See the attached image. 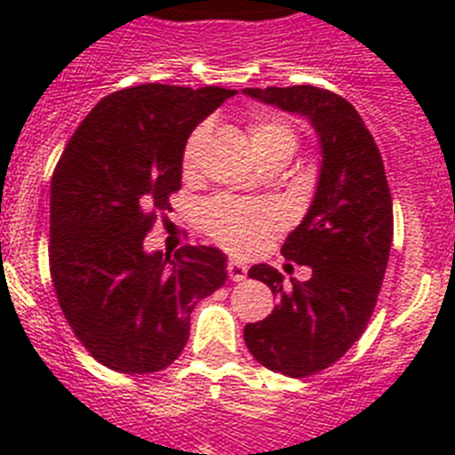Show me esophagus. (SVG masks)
Wrapping results in <instances>:
<instances>
[{
  "label": "esophagus",
  "mask_w": 455,
  "mask_h": 455,
  "mask_svg": "<svg viewBox=\"0 0 455 455\" xmlns=\"http://www.w3.org/2000/svg\"><path fill=\"white\" fill-rule=\"evenodd\" d=\"M228 275H230L232 283H241V280H246L248 267L246 264L236 262V259H230V262H228Z\"/></svg>",
  "instance_id": "obj_1"
}]
</instances>
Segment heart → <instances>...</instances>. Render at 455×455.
Returning <instances> with one entry per match:
<instances>
[{
    "mask_svg": "<svg viewBox=\"0 0 455 455\" xmlns=\"http://www.w3.org/2000/svg\"><path fill=\"white\" fill-rule=\"evenodd\" d=\"M248 139L255 155H264L268 150H289L296 148V132L287 123L275 118H255L248 124ZM203 130H196L188 136L182 152L184 171L191 168L196 152H198ZM200 223L204 232L220 246L232 252L255 251L277 225V212L268 204L243 203L235 198H212L200 207Z\"/></svg>",
    "mask_w": 455,
    "mask_h": 455,
    "instance_id": "b5f03b06",
    "label": "heart"
}]
</instances>
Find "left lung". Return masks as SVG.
<instances>
[{
    "instance_id": "left-lung-1",
    "label": "left lung",
    "mask_w": 455,
    "mask_h": 455,
    "mask_svg": "<svg viewBox=\"0 0 455 455\" xmlns=\"http://www.w3.org/2000/svg\"><path fill=\"white\" fill-rule=\"evenodd\" d=\"M243 92L305 116L319 134L323 162L315 200L283 246V255L312 268V277H291L284 287L277 268L255 264L248 277L271 287L277 305L243 328L257 363L305 378L335 364L371 319L392 246V196L371 132L341 95L316 86Z\"/></svg>"
}]
</instances>
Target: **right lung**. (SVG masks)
Instances as JSON below:
<instances>
[{"label": "right lung", "instance_id": "1", "mask_svg": "<svg viewBox=\"0 0 455 455\" xmlns=\"http://www.w3.org/2000/svg\"><path fill=\"white\" fill-rule=\"evenodd\" d=\"M236 91L140 84L95 104L52 175L50 273L72 332L104 367L152 373L178 360L198 300L228 280L219 248L146 252L182 187L196 124Z\"/></svg>", "mask_w": 455, "mask_h": 455}]
</instances>
